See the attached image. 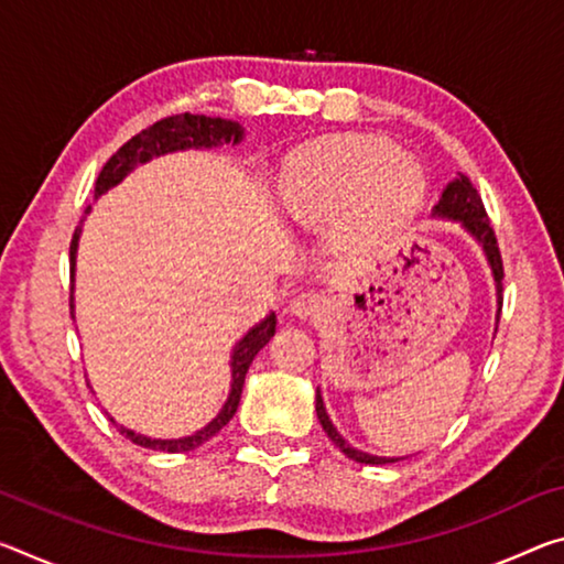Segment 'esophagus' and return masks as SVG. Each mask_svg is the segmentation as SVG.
Returning a JSON list of instances; mask_svg holds the SVG:
<instances>
[{
  "instance_id": "esophagus-1",
  "label": "esophagus",
  "mask_w": 564,
  "mask_h": 564,
  "mask_svg": "<svg viewBox=\"0 0 564 564\" xmlns=\"http://www.w3.org/2000/svg\"><path fill=\"white\" fill-rule=\"evenodd\" d=\"M321 308H324V299H321L316 291H301L289 301V311L299 318L316 316Z\"/></svg>"
}]
</instances>
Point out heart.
I'll return each mask as SVG.
<instances>
[{
    "label": "heart",
    "mask_w": 564,
    "mask_h": 564,
    "mask_svg": "<svg viewBox=\"0 0 564 564\" xmlns=\"http://www.w3.org/2000/svg\"><path fill=\"white\" fill-rule=\"evenodd\" d=\"M283 200L308 218L346 205L348 230L377 238L397 230L426 193L424 167L379 135H338L303 148L283 170Z\"/></svg>",
    "instance_id": "heart-1"
}]
</instances>
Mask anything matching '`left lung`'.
<instances>
[{
    "instance_id": "1",
    "label": "left lung",
    "mask_w": 564,
    "mask_h": 564,
    "mask_svg": "<svg viewBox=\"0 0 564 564\" xmlns=\"http://www.w3.org/2000/svg\"><path fill=\"white\" fill-rule=\"evenodd\" d=\"M432 216L459 220L462 228L467 230V234L477 240V243L481 246V250H485L487 263L491 268V275H495L499 311H502V279H505L502 256H499L497 236H495V230H491V226H489L485 203H481L477 187L471 185V181H469L467 175L459 173L457 181H452L449 185L444 187L442 198H440V203L434 205ZM316 414H318L321 426H324V432L328 434V440L334 442L338 449L346 454L348 459L361 462V464H391V462H399L397 457H373V454H366L361 449H354V446L348 444L344 436L336 432V426L330 424V419L326 414V406H324V399H321V391H316Z\"/></svg>"
}]
</instances>
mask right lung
Wrapping results in <instances>:
<instances>
[{
    "label": "right lung",
    "instance_id": "add662e5",
    "mask_svg": "<svg viewBox=\"0 0 564 564\" xmlns=\"http://www.w3.org/2000/svg\"><path fill=\"white\" fill-rule=\"evenodd\" d=\"M243 140V128L234 120H223V118H205V115H170V118L158 120L155 124H150L142 132H138L135 138H130L124 145L115 153L107 163L102 165L100 175H97L95 183V198H100L102 193L110 191L118 183L124 181V175H130L138 165L148 163L158 155L165 153H175V150H203V148H218V145H228V142H240ZM89 208L85 210V216ZM83 223L75 228L73 243H69V273H73L75 281V258H77V243H79V234H83ZM73 291H69V314L75 316V303H73ZM275 334V314H268L261 324H256L248 334L240 338L234 348V356H230V394L226 399V404L218 411V416L213 419L210 424H205L198 432L191 436H181V440H153V436L145 434H135L132 429L120 426L115 419L110 422L118 426V432L130 440L132 444L145 446V449H155V452H170V454H181V452H193L198 449L200 444L213 440L223 426H226L230 419H234L238 401H240V391H243L246 383V373L248 366L253 364L256 354L271 341V336Z\"/></svg>",
    "mask_w": 564,
    "mask_h": 564
}]
</instances>
